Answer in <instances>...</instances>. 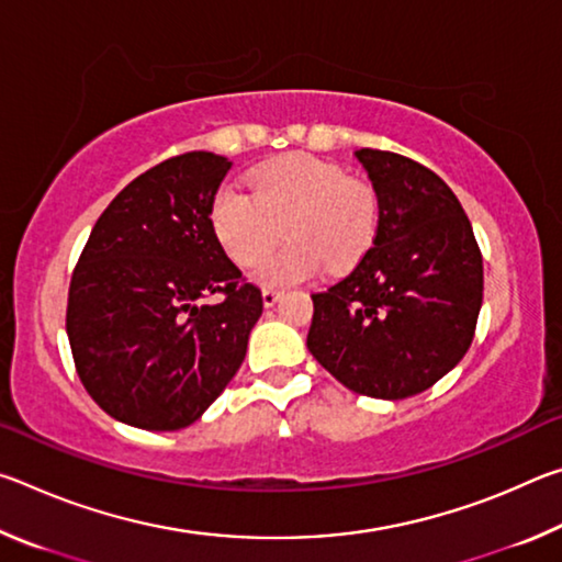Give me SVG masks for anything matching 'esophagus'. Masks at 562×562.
<instances>
[{"instance_id": "esophagus-1", "label": "esophagus", "mask_w": 562, "mask_h": 562, "mask_svg": "<svg viewBox=\"0 0 562 562\" xmlns=\"http://www.w3.org/2000/svg\"><path fill=\"white\" fill-rule=\"evenodd\" d=\"M280 300V290H274V288H265L262 290V304L265 307H272L274 302Z\"/></svg>"}]
</instances>
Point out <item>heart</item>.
Wrapping results in <instances>:
<instances>
[{"mask_svg": "<svg viewBox=\"0 0 562 562\" xmlns=\"http://www.w3.org/2000/svg\"><path fill=\"white\" fill-rule=\"evenodd\" d=\"M211 223L237 265L259 260L284 226L291 243L255 268V280L278 288L312 278L325 262L335 272L355 268L376 237L379 198L337 164L297 154L262 168L252 193L223 186L213 198Z\"/></svg>", "mask_w": 562, "mask_h": 562, "instance_id": "b5f03b06", "label": "heart"}]
</instances>
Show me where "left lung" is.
<instances>
[{"instance_id":"8db88e82","label":"left lung","mask_w":562,"mask_h":562,"mask_svg":"<svg viewBox=\"0 0 562 562\" xmlns=\"http://www.w3.org/2000/svg\"><path fill=\"white\" fill-rule=\"evenodd\" d=\"M355 156L379 198V231L345 280L312 294L307 349L351 392L394 402L426 392L469 351L483 258L434 170L389 150Z\"/></svg>"}]
</instances>
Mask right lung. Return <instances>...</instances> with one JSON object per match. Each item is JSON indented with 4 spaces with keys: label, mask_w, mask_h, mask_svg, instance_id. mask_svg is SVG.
<instances>
[{
    "label": "right lung",
    "mask_w": 562,
    "mask_h": 562,
    "mask_svg": "<svg viewBox=\"0 0 562 562\" xmlns=\"http://www.w3.org/2000/svg\"><path fill=\"white\" fill-rule=\"evenodd\" d=\"M231 160L193 150L121 190L69 284L66 335L83 389L136 429H186L240 369L262 294L211 223ZM223 293L217 305L202 300Z\"/></svg>",
    "instance_id": "add662e5"
}]
</instances>
